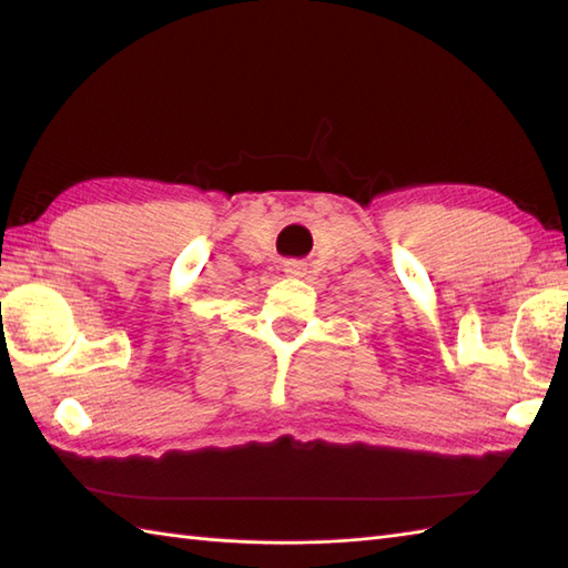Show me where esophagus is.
<instances>
[{
	"instance_id": "esophagus-1",
	"label": "esophagus",
	"mask_w": 568,
	"mask_h": 568,
	"mask_svg": "<svg viewBox=\"0 0 568 568\" xmlns=\"http://www.w3.org/2000/svg\"><path fill=\"white\" fill-rule=\"evenodd\" d=\"M285 273L303 275V273H305V263H303V261H287V263H285Z\"/></svg>"
}]
</instances>
